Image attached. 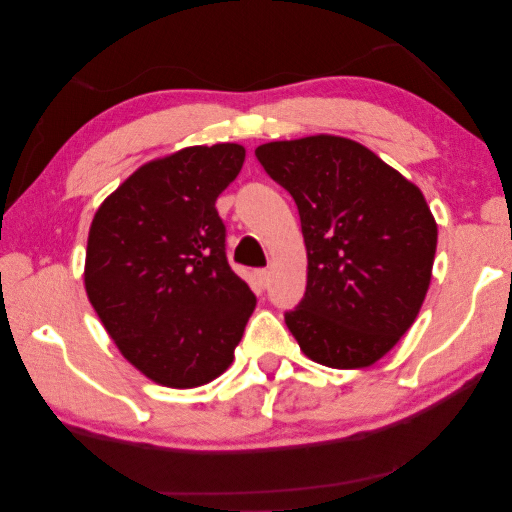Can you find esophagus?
<instances>
[{
  "label": "esophagus",
  "mask_w": 512,
  "mask_h": 512,
  "mask_svg": "<svg viewBox=\"0 0 512 512\" xmlns=\"http://www.w3.org/2000/svg\"><path fill=\"white\" fill-rule=\"evenodd\" d=\"M256 281L261 288H267L270 285V270H256Z\"/></svg>",
  "instance_id": "1"
}]
</instances>
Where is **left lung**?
<instances>
[{
    "instance_id": "obj_1",
    "label": "left lung",
    "mask_w": 512,
    "mask_h": 512,
    "mask_svg": "<svg viewBox=\"0 0 512 512\" xmlns=\"http://www.w3.org/2000/svg\"><path fill=\"white\" fill-rule=\"evenodd\" d=\"M256 157L297 202L308 285L285 324L312 362L364 369L414 324L432 281L436 220L416 184L362 143L315 134Z\"/></svg>"
}]
</instances>
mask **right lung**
Segmentation results:
<instances>
[{"label": "right lung", "instance_id": "1", "mask_svg": "<svg viewBox=\"0 0 512 512\" xmlns=\"http://www.w3.org/2000/svg\"><path fill=\"white\" fill-rule=\"evenodd\" d=\"M242 161L238 143L148 161L105 197L89 227V303L125 360L164 387H200L227 371L256 308L227 263L215 209Z\"/></svg>", "mask_w": 512, "mask_h": 512}]
</instances>
